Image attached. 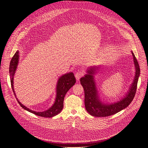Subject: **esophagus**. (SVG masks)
Instances as JSON below:
<instances>
[{
  "label": "esophagus",
  "mask_w": 148,
  "mask_h": 148,
  "mask_svg": "<svg viewBox=\"0 0 148 148\" xmlns=\"http://www.w3.org/2000/svg\"><path fill=\"white\" fill-rule=\"evenodd\" d=\"M84 75V73L83 72H81V71H78L77 73H75V78L77 80H78L81 77H82Z\"/></svg>",
  "instance_id": "obj_1"
}]
</instances>
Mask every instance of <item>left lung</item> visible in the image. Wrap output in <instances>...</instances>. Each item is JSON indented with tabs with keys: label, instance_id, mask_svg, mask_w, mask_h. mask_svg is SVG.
Returning a JSON list of instances; mask_svg holds the SVG:
<instances>
[{
	"label": "left lung",
	"instance_id": "1",
	"mask_svg": "<svg viewBox=\"0 0 148 148\" xmlns=\"http://www.w3.org/2000/svg\"><path fill=\"white\" fill-rule=\"evenodd\" d=\"M131 52L135 68V77L127 93L119 101L113 103H105L99 98L94 76L99 70V66L88 68L87 70V74L81 78L80 83L83 87L85 94L84 102L86 109L92 116L105 117L112 115L127 107L132 101L136 91L137 84L140 75V69L133 51Z\"/></svg>",
	"mask_w": 148,
	"mask_h": 148
}]
</instances>
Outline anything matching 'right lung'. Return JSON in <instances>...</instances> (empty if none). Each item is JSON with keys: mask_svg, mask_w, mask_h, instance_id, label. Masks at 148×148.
I'll use <instances>...</instances> for the list:
<instances>
[{"mask_svg": "<svg viewBox=\"0 0 148 148\" xmlns=\"http://www.w3.org/2000/svg\"><path fill=\"white\" fill-rule=\"evenodd\" d=\"M18 59H19V53H18V51H17L16 53L14 54L10 62L9 74L10 77V82H11L12 90L14 92V94L16 98L17 102H18L20 106L25 110L41 117L51 118L53 116H54L58 115L63 108V105H64L63 102H64V99L66 93L74 85L76 82L73 73H71V72L68 73L59 77L57 81V86H56V99H55L54 103L53 104L52 106L50 107L48 110L45 111L36 112L34 111H32L29 108L25 107V105H23L22 103L20 102V101L18 100L16 97V95L15 94V92L14 90V86H13V79H14V75L18 66Z\"/></svg>", "mask_w": 148, "mask_h": 148, "instance_id": "right-lung-1", "label": "right lung"}]
</instances>
